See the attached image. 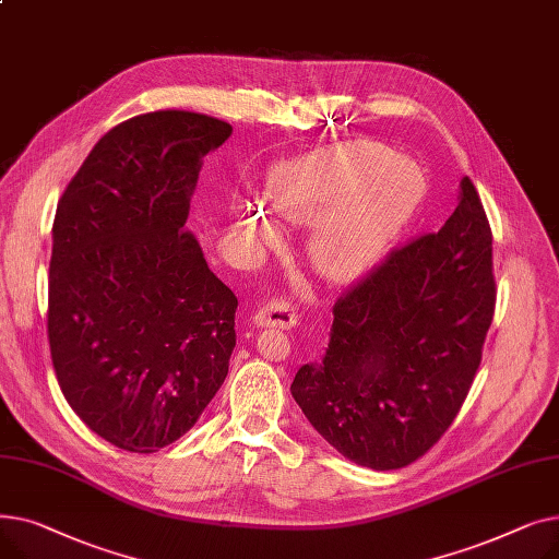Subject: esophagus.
<instances>
[{
	"instance_id": "esophagus-1",
	"label": "esophagus",
	"mask_w": 559,
	"mask_h": 559,
	"mask_svg": "<svg viewBox=\"0 0 559 559\" xmlns=\"http://www.w3.org/2000/svg\"><path fill=\"white\" fill-rule=\"evenodd\" d=\"M253 324L258 329H283V331H289V329L297 326V312H295V308H292L289 301L276 299V301L264 304L260 310H255Z\"/></svg>"
}]
</instances>
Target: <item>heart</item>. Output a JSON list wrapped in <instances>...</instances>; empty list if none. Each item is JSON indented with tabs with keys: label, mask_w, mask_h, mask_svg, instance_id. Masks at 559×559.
I'll return each instance as SVG.
<instances>
[{
	"label": "heart",
	"mask_w": 559,
	"mask_h": 559,
	"mask_svg": "<svg viewBox=\"0 0 559 559\" xmlns=\"http://www.w3.org/2000/svg\"><path fill=\"white\" fill-rule=\"evenodd\" d=\"M426 197L421 167L376 142H348L281 163L267 181V205L289 224L308 226L314 267L335 281L367 272L415 217ZM249 240H274L258 209L238 211Z\"/></svg>",
	"instance_id": "heart-1"
}]
</instances>
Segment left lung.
<instances>
[{"label":"left lung","mask_w":559,"mask_h":559,"mask_svg":"<svg viewBox=\"0 0 559 559\" xmlns=\"http://www.w3.org/2000/svg\"><path fill=\"white\" fill-rule=\"evenodd\" d=\"M493 304L491 228L464 176L442 228L392 251L337 299L326 354L297 371L289 392L346 460L407 466L457 417Z\"/></svg>","instance_id":"1"}]
</instances>
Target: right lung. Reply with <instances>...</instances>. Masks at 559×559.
Here are the masks:
<instances>
[{
	"instance_id": "add662e5",
	"label": "right lung",
	"mask_w": 559,
	"mask_h": 559,
	"mask_svg": "<svg viewBox=\"0 0 559 559\" xmlns=\"http://www.w3.org/2000/svg\"><path fill=\"white\" fill-rule=\"evenodd\" d=\"M230 124L188 110L110 129L58 201L47 333L76 417L117 449L156 453L213 401L238 299L186 228L203 156Z\"/></svg>"
}]
</instances>
